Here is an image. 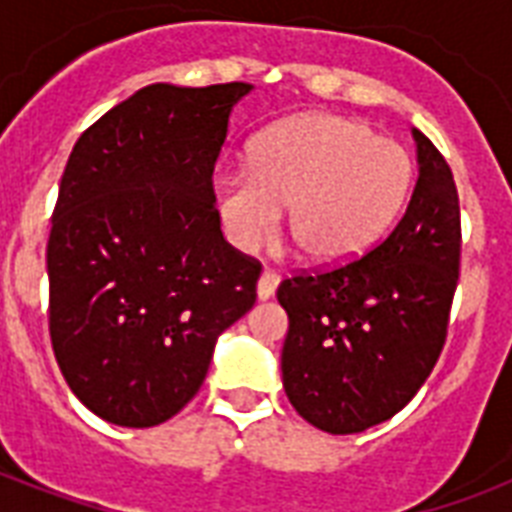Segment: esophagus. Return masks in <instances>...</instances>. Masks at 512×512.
Wrapping results in <instances>:
<instances>
[{
    "instance_id": "esophagus-1",
    "label": "esophagus",
    "mask_w": 512,
    "mask_h": 512,
    "mask_svg": "<svg viewBox=\"0 0 512 512\" xmlns=\"http://www.w3.org/2000/svg\"><path fill=\"white\" fill-rule=\"evenodd\" d=\"M279 273L273 271H263L260 273V281H257V297L260 300H268V297H273V292H276V287H279Z\"/></svg>"
}]
</instances>
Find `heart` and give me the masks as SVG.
<instances>
[{"instance_id":"heart-1","label":"heart","mask_w":512,"mask_h":512,"mask_svg":"<svg viewBox=\"0 0 512 512\" xmlns=\"http://www.w3.org/2000/svg\"><path fill=\"white\" fill-rule=\"evenodd\" d=\"M412 156L369 124L308 114L276 124L252 146L249 170L212 175L225 239L257 252L287 209L289 236L316 265L356 260L390 231L412 191Z\"/></svg>"}]
</instances>
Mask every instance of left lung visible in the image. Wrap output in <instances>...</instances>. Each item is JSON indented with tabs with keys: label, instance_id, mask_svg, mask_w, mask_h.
I'll list each match as a JSON object with an SVG mask.
<instances>
[{
	"label": "left lung",
	"instance_id": "1",
	"mask_svg": "<svg viewBox=\"0 0 512 512\" xmlns=\"http://www.w3.org/2000/svg\"><path fill=\"white\" fill-rule=\"evenodd\" d=\"M417 185L404 217L353 263L279 284L289 332L281 380L297 414L348 436L401 412L433 372L460 279V199L420 130Z\"/></svg>",
	"mask_w": 512,
	"mask_h": 512
}]
</instances>
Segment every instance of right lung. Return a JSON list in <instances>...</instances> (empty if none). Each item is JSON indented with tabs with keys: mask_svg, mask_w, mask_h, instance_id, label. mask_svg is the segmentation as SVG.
Wrapping results in <instances>:
<instances>
[{
	"mask_svg": "<svg viewBox=\"0 0 512 512\" xmlns=\"http://www.w3.org/2000/svg\"><path fill=\"white\" fill-rule=\"evenodd\" d=\"M252 84H148L68 156L47 241L50 337L68 388L122 428L175 417L260 263L223 239L212 172Z\"/></svg>",
	"mask_w": 512,
	"mask_h": 512,
	"instance_id": "add662e5",
	"label": "right lung"
}]
</instances>
